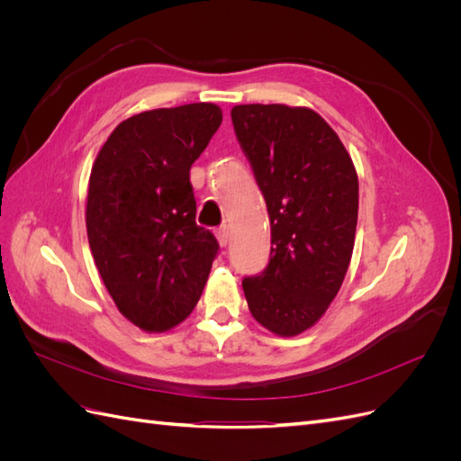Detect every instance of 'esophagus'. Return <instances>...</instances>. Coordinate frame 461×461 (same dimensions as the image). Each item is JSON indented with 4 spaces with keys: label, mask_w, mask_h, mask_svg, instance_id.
<instances>
[{
    "label": "esophagus",
    "mask_w": 461,
    "mask_h": 461,
    "mask_svg": "<svg viewBox=\"0 0 461 461\" xmlns=\"http://www.w3.org/2000/svg\"><path fill=\"white\" fill-rule=\"evenodd\" d=\"M217 240H219V244L222 246V248H227L229 246V242H230V230H229V227H221V229H217Z\"/></svg>",
    "instance_id": "34e87169"
}]
</instances>
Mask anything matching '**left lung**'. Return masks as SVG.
Returning a JSON list of instances; mask_svg holds the SVG:
<instances>
[{
  "instance_id": "8db88e82",
  "label": "left lung",
  "mask_w": 461,
  "mask_h": 461,
  "mask_svg": "<svg viewBox=\"0 0 461 461\" xmlns=\"http://www.w3.org/2000/svg\"><path fill=\"white\" fill-rule=\"evenodd\" d=\"M236 138L271 221V259L242 281L248 308L276 337L312 329L339 294L357 225V173L329 122L310 107L234 105Z\"/></svg>"
}]
</instances>
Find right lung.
Masks as SVG:
<instances>
[{"instance_id":"obj_1","label":"right lung","mask_w":461,"mask_h":461,"mask_svg":"<svg viewBox=\"0 0 461 461\" xmlns=\"http://www.w3.org/2000/svg\"><path fill=\"white\" fill-rule=\"evenodd\" d=\"M222 121L215 104L136 113L117 124L92 165L86 232L117 310L146 332L192 313L219 244L196 225L190 167Z\"/></svg>"}]
</instances>
